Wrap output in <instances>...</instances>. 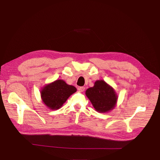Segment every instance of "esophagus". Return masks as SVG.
Here are the masks:
<instances>
[{"label":"esophagus","instance_id":"esophagus-1","mask_svg":"<svg viewBox=\"0 0 160 160\" xmlns=\"http://www.w3.org/2000/svg\"><path fill=\"white\" fill-rule=\"evenodd\" d=\"M85 87H79V88H78L79 91H81V92H83V91H85Z\"/></svg>","mask_w":160,"mask_h":160}]
</instances>
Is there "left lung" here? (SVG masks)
I'll use <instances>...</instances> for the list:
<instances>
[{
    "label": "left lung",
    "mask_w": 160,
    "mask_h": 160,
    "mask_svg": "<svg viewBox=\"0 0 160 160\" xmlns=\"http://www.w3.org/2000/svg\"><path fill=\"white\" fill-rule=\"evenodd\" d=\"M95 109L99 113H105L113 109L118 100V95L112 87L103 80L95 82L93 88L85 91Z\"/></svg>",
    "instance_id": "1"
}]
</instances>
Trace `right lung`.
I'll return each mask as SVG.
<instances>
[{"instance_id": "obj_1", "label": "right lung", "mask_w": 160, "mask_h": 160, "mask_svg": "<svg viewBox=\"0 0 160 160\" xmlns=\"http://www.w3.org/2000/svg\"><path fill=\"white\" fill-rule=\"evenodd\" d=\"M76 91L74 86L67 85L63 80L59 79L45 85L41 91V96L47 108L57 110Z\"/></svg>"}]
</instances>
